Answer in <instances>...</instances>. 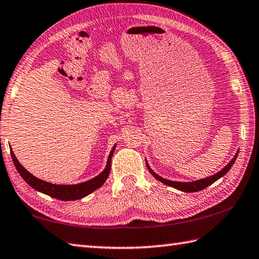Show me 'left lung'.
<instances>
[{
	"instance_id": "8db88e82",
	"label": "left lung",
	"mask_w": 259,
	"mask_h": 259,
	"mask_svg": "<svg viewBox=\"0 0 259 259\" xmlns=\"http://www.w3.org/2000/svg\"><path fill=\"white\" fill-rule=\"evenodd\" d=\"M238 153H239V150H237L236 155L234 156V158H232L229 163H228L224 168L221 170L218 171L214 175L209 176V177H205V179H202V180H197V181H193V182H176V181H170V180H166L164 177L159 176L158 174H156L155 171L150 168L149 164L146 161V165H147V168L150 171V174L153 175L156 180H158L161 183H164L168 186L174 187V189L182 191V192H187V193H193V192H199L201 190H204L205 187L210 186L212 183H214L215 181H218L219 179H221L222 176H225L228 171L230 170V168L232 167V165L235 164L236 158L238 156Z\"/></svg>"
}]
</instances>
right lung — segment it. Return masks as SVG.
<instances>
[{
  "label": "right lung",
  "mask_w": 259,
  "mask_h": 259,
  "mask_svg": "<svg viewBox=\"0 0 259 259\" xmlns=\"http://www.w3.org/2000/svg\"><path fill=\"white\" fill-rule=\"evenodd\" d=\"M115 147L116 145H114L113 148L111 149L108 157V161H106V166L102 173H100L98 176L93 177L92 180L83 182V183H79V184H73V185L52 184V183H48V182L38 179V177L33 176L31 173H29V171L19 163V160L17 159V157H15L12 149L10 150H11V157H12L15 168H17L19 174L21 175L22 179L25 181V183H28L35 191L41 192V193L55 197V199H58L62 201H74V200L83 199V197L88 196L89 194L92 193V192H94L95 190H98L99 187H101L104 184V182L106 181V179H108L110 174L111 158H112Z\"/></svg>",
  "instance_id": "1"
}]
</instances>
